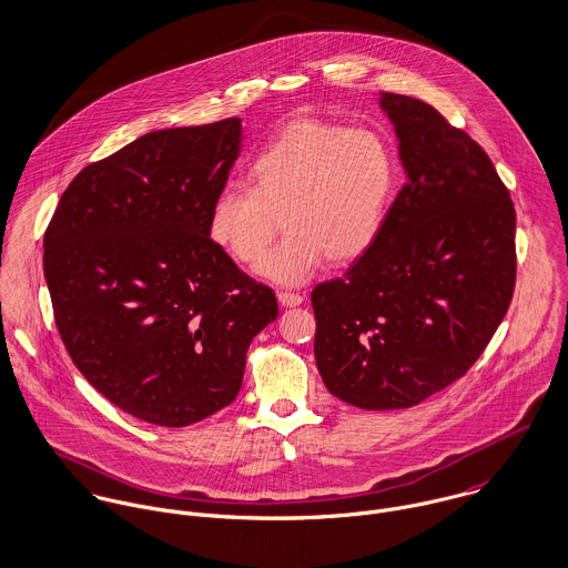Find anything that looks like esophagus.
Returning <instances> with one entry per match:
<instances>
[{"label": "esophagus", "instance_id": "esophagus-1", "mask_svg": "<svg viewBox=\"0 0 568 568\" xmlns=\"http://www.w3.org/2000/svg\"><path fill=\"white\" fill-rule=\"evenodd\" d=\"M277 300H280V304L286 306V308H295V306H300V304L304 302V297H302L300 293H288V291L277 293Z\"/></svg>", "mask_w": 568, "mask_h": 568}]
</instances>
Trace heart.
Instances as JSON below:
<instances>
[{
    "label": "heart",
    "instance_id": "1",
    "mask_svg": "<svg viewBox=\"0 0 568 568\" xmlns=\"http://www.w3.org/2000/svg\"><path fill=\"white\" fill-rule=\"evenodd\" d=\"M398 190V162L378 131L297 120L248 163V187H225L207 212L210 241L257 262L275 284L308 282L329 257L352 264L378 243Z\"/></svg>",
    "mask_w": 568,
    "mask_h": 568
}]
</instances>
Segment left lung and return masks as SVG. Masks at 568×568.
<instances>
[{
  "label": "left lung",
  "instance_id": "left-lung-1",
  "mask_svg": "<svg viewBox=\"0 0 568 568\" xmlns=\"http://www.w3.org/2000/svg\"><path fill=\"white\" fill-rule=\"evenodd\" d=\"M406 172L387 225L313 291L315 361L332 396L408 408L462 378L516 284V212L486 151L430 104L381 93Z\"/></svg>",
  "mask_w": 568,
  "mask_h": 568
}]
</instances>
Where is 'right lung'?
<instances>
[{"label": "right lung", "instance_id": "add662e5", "mask_svg": "<svg viewBox=\"0 0 568 568\" xmlns=\"http://www.w3.org/2000/svg\"><path fill=\"white\" fill-rule=\"evenodd\" d=\"M227 118L153 131L89 163L43 236L59 334L89 385L151 424L181 428L232 405L275 293L207 236L241 155Z\"/></svg>", "mask_w": 568, "mask_h": 568}]
</instances>
